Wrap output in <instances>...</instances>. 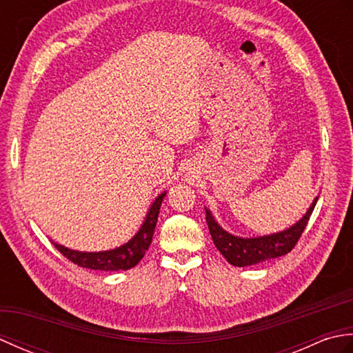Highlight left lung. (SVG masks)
<instances>
[{
    "label": "left lung",
    "instance_id": "1",
    "mask_svg": "<svg viewBox=\"0 0 353 353\" xmlns=\"http://www.w3.org/2000/svg\"><path fill=\"white\" fill-rule=\"evenodd\" d=\"M316 199L310 206L308 212L303 215L301 221H297L294 226L290 229L279 232V234L258 236V238H238L228 234L226 230H223L219 223L214 220L211 212L206 209V223L211 236L214 239V244L220 253L226 258L232 265L235 267H247L254 265L259 262H264L268 259H274L283 256L288 252L294 249L299 238L302 236L306 224L310 221V216L316 208L317 203Z\"/></svg>",
    "mask_w": 353,
    "mask_h": 353
}]
</instances>
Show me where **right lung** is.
Returning <instances> with one entry per match:
<instances>
[{"label":"right lung","mask_w":353,"mask_h":353,"mask_svg":"<svg viewBox=\"0 0 353 353\" xmlns=\"http://www.w3.org/2000/svg\"><path fill=\"white\" fill-rule=\"evenodd\" d=\"M163 197H165V192H162L161 196L153 201V205L147 214V219L144 224L141 226L138 234L134 235L129 243L118 247V249L108 250V252L86 253V252H76V250L66 249V247L57 243H54V247L63 254L66 259H70L79 267L91 268V270H104V272L129 270L137 265L138 262L144 258L150 244H152L154 228L157 223V215H159V209H161Z\"/></svg>","instance_id":"add662e5"}]
</instances>
